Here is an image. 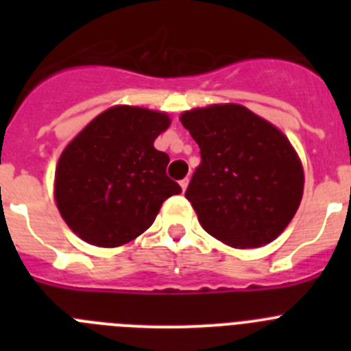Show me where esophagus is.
<instances>
[{
  "label": "esophagus",
  "instance_id": "obj_1",
  "mask_svg": "<svg viewBox=\"0 0 351 351\" xmlns=\"http://www.w3.org/2000/svg\"><path fill=\"white\" fill-rule=\"evenodd\" d=\"M188 184H190V179H188V178L182 179V181H181V188H182V191L188 190Z\"/></svg>",
  "mask_w": 351,
  "mask_h": 351
}]
</instances>
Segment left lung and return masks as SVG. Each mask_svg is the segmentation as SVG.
<instances>
[{"mask_svg":"<svg viewBox=\"0 0 351 351\" xmlns=\"http://www.w3.org/2000/svg\"><path fill=\"white\" fill-rule=\"evenodd\" d=\"M200 147L186 198L204 230L232 247L272 243L295 216L304 169L288 137L239 104H214L181 114Z\"/></svg>","mask_w":351,"mask_h":351,"instance_id":"1","label":"left lung"}]
</instances>
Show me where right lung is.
Masks as SVG:
<instances>
[{"label":"right lung","mask_w":351,"mask_h":351,"mask_svg":"<svg viewBox=\"0 0 351 351\" xmlns=\"http://www.w3.org/2000/svg\"><path fill=\"white\" fill-rule=\"evenodd\" d=\"M170 123L161 110L114 105L68 142L56 165L54 200L73 234L98 247L125 246L181 193L165 173L169 156L154 147Z\"/></svg>","instance_id":"right-lung-1"}]
</instances>
